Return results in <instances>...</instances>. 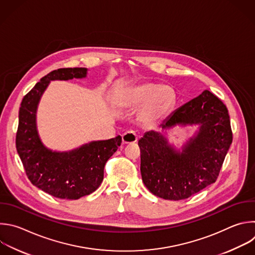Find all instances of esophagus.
Listing matches in <instances>:
<instances>
[{
  "mask_svg": "<svg viewBox=\"0 0 255 255\" xmlns=\"http://www.w3.org/2000/svg\"><path fill=\"white\" fill-rule=\"evenodd\" d=\"M122 141H123V144H133L137 141V135L132 131L125 132L122 135Z\"/></svg>",
  "mask_w": 255,
  "mask_h": 255,
  "instance_id": "obj_1",
  "label": "esophagus"
}]
</instances>
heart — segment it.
<instances>
[{
    "instance_id": "heart-1",
    "label": "heart",
    "mask_w": 255,
    "mask_h": 255,
    "mask_svg": "<svg viewBox=\"0 0 255 255\" xmlns=\"http://www.w3.org/2000/svg\"><path fill=\"white\" fill-rule=\"evenodd\" d=\"M175 103L172 88L156 83H141L121 90L116 97L118 107L125 110L140 108L138 119L144 126H154L171 110Z\"/></svg>"
}]
</instances>
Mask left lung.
I'll return each mask as SVG.
<instances>
[{
  "mask_svg": "<svg viewBox=\"0 0 255 255\" xmlns=\"http://www.w3.org/2000/svg\"><path fill=\"white\" fill-rule=\"evenodd\" d=\"M176 125H199V131L181 152L160 132H146L138 141L143 183L154 195L175 201L216 181L232 143L228 110L208 90L174 111L161 128L166 131Z\"/></svg>",
  "mask_w": 255,
  "mask_h": 255,
  "instance_id": "8db88e82",
  "label": "left lung"
}]
</instances>
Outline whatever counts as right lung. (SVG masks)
Here are the masks:
<instances>
[{"label": "right lung", "mask_w": 255, "mask_h": 255, "mask_svg": "<svg viewBox=\"0 0 255 255\" xmlns=\"http://www.w3.org/2000/svg\"><path fill=\"white\" fill-rule=\"evenodd\" d=\"M86 68H61L44 76L22 100L16 148L33 185L61 199H79L94 192L102 183L104 167L121 145L122 137L93 141L68 152L48 149L36 124L40 99L50 81L85 78Z\"/></svg>", "instance_id": "1"}]
</instances>
